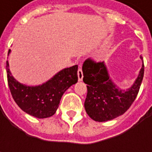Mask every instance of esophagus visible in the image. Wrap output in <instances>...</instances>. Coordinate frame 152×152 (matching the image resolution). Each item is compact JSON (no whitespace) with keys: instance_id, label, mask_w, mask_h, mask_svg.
<instances>
[{"instance_id":"esophagus-1","label":"esophagus","mask_w":152,"mask_h":152,"mask_svg":"<svg viewBox=\"0 0 152 152\" xmlns=\"http://www.w3.org/2000/svg\"><path fill=\"white\" fill-rule=\"evenodd\" d=\"M78 77H79V81H81V80L83 79V77H84V75H83V71H82V68H81V67H79V70H78Z\"/></svg>"}]
</instances>
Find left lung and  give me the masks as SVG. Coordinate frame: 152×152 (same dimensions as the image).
Returning <instances> with one entry per match:
<instances>
[{"label":"left lung","instance_id":"1","mask_svg":"<svg viewBox=\"0 0 152 152\" xmlns=\"http://www.w3.org/2000/svg\"><path fill=\"white\" fill-rule=\"evenodd\" d=\"M142 59V57L140 56ZM83 80L87 85L85 108L90 118L97 122L114 119L131 107L137 96L144 77V61L134 84L127 91H123L109 79L104 61L88 58L82 67Z\"/></svg>","mask_w":152,"mask_h":152}]
</instances>
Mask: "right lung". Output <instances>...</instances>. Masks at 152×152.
<instances>
[{
	"mask_svg": "<svg viewBox=\"0 0 152 152\" xmlns=\"http://www.w3.org/2000/svg\"><path fill=\"white\" fill-rule=\"evenodd\" d=\"M7 73L9 89L15 102L23 112L38 118L54 115L63 93L78 82V65L61 70L45 84L34 87L22 85L14 79L7 61Z\"/></svg>",
	"mask_w": 152,
	"mask_h": 152,
	"instance_id": "add662e5",
	"label": "right lung"
}]
</instances>
